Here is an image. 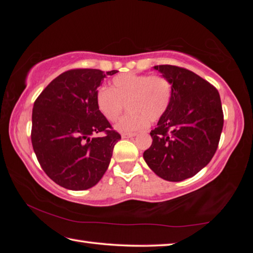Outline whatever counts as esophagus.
<instances>
[{
  "label": "esophagus",
  "mask_w": 253,
  "mask_h": 253,
  "mask_svg": "<svg viewBox=\"0 0 253 253\" xmlns=\"http://www.w3.org/2000/svg\"><path fill=\"white\" fill-rule=\"evenodd\" d=\"M136 134H129V132H123L122 137L123 138H131V137H134Z\"/></svg>",
  "instance_id": "esophagus-1"
}]
</instances>
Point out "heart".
Here are the masks:
<instances>
[{
    "mask_svg": "<svg viewBox=\"0 0 253 253\" xmlns=\"http://www.w3.org/2000/svg\"><path fill=\"white\" fill-rule=\"evenodd\" d=\"M172 84L164 76L127 72L115 77L111 88L98 89L96 105L109 122L117 121L127 105L129 114L116 124V128L134 132L164 116L172 100Z\"/></svg>",
    "mask_w": 253,
    "mask_h": 253,
    "instance_id": "b5f03b06",
    "label": "heart"
}]
</instances>
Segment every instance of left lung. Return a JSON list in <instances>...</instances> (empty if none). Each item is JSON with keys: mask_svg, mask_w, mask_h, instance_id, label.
<instances>
[{"mask_svg": "<svg viewBox=\"0 0 253 253\" xmlns=\"http://www.w3.org/2000/svg\"><path fill=\"white\" fill-rule=\"evenodd\" d=\"M154 69L172 84V100L157 127L144 160L169 182L190 178L207 166L217 149L223 128L219 91L185 68L161 65Z\"/></svg>", "mask_w": 253, "mask_h": 253, "instance_id": "8db88e82", "label": "left lung"}]
</instances>
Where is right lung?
Segmentation results:
<instances>
[{"instance_id": "obj_1", "label": "right lung", "mask_w": 253, "mask_h": 253, "mask_svg": "<svg viewBox=\"0 0 253 253\" xmlns=\"http://www.w3.org/2000/svg\"><path fill=\"white\" fill-rule=\"evenodd\" d=\"M117 70L71 69L43 89L32 110L31 142L42 169L58 185L88 190L108 169L122 138L96 105L97 88ZM104 133L93 137L96 133Z\"/></svg>"}]
</instances>
